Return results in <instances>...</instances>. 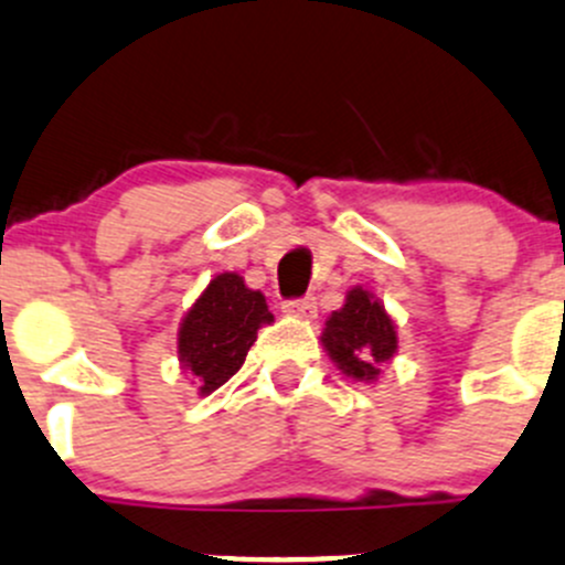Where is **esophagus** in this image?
<instances>
[{"instance_id":"esophagus-1","label":"esophagus","mask_w":565,"mask_h":565,"mask_svg":"<svg viewBox=\"0 0 565 565\" xmlns=\"http://www.w3.org/2000/svg\"><path fill=\"white\" fill-rule=\"evenodd\" d=\"M284 311L292 317H300V320H315L317 317V300L315 298H298V300H287L284 303Z\"/></svg>"}]
</instances>
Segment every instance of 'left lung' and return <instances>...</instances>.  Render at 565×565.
I'll return each mask as SVG.
<instances>
[{
  "label": "left lung",
  "mask_w": 565,
  "mask_h": 565,
  "mask_svg": "<svg viewBox=\"0 0 565 565\" xmlns=\"http://www.w3.org/2000/svg\"><path fill=\"white\" fill-rule=\"evenodd\" d=\"M320 339L333 364L348 377L364 383L377 381L381 364L397 353V326L381 300L364 287H353L344 295V306L328 317Z\"/></svg>",
  "instance_id": "left-lung-1"
}]
</instances>
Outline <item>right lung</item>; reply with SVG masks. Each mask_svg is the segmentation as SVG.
I'll return each mask as SVG.
<instances>
[{
  "mask_svg": "<svg viewBox=\"0 0 565 565\" xmlns=\"http://www.w3.org/2000/svg\"><path fill=\"white\" fill-rule=\"evenodd\" d=\"M270 322L265 295L245 287L237 273H221L179 326L182 370L199 383L201 394H212L243 366L256 331Z\"/></svg>",
  "mask_w": 565,
  "mask_h": 565,
  "instance_id": "add662e5",
  "label": "right lung"
}]
</instances>
